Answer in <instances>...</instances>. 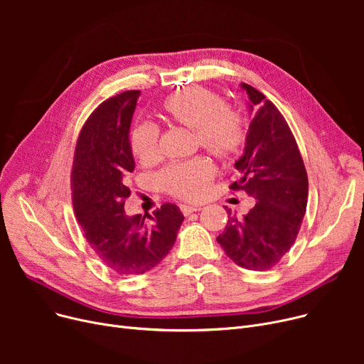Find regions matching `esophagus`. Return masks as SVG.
I'll return each mask as SVG.
<instances>
[{"instance_id":"1","label":"esophagus","mask_w":364,"mask_h":364,"mask_svg":"<svg viewBox=\"0 0 364 364\" xmlns=\"http://www.w3.org/2000/svg\"><path fill=\"white\" fill-rule=\"evenodd\" d=\"M180 209H181V213H183L184 215H190L192 213H198V211H200V208H199V206H188V205H181V206H180Z\"/></svg>"}]
</instances>
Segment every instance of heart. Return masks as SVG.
<instances>
[{
    "instance_id": "heart-1",
    "label": "heart",
    "mask_w": 364,
    "mask_h": 364,
    "mask_svg": "<svg viewBox=\"0 0 364 364\" xmlns=\"http://www.w3.org/2000/svg\"><path fill=\"white\" fill-rule=\"evenodd\" d=\"M165 117L177 125L195 131L198 143L211 155L227 159L235 156L246 139V122L242 114L228 109L225 102L211 90L192 87L168 95L162 103ZM159 132L151 124L132 128L129 146L132 155L147 164L158 158ZM214 169L206 159L196 158L168 166L161 176L166 192L181 199L203 198Z\"/></svg>"
}]
</instances>
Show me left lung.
Masks as SVG:
<instances>
[{
    "label": "left lung",
    "instance_id": "1",
    "mask_svg": "<svg viewBox=\"0 0 364 364\" xmlns=\"http://www.w3.org/2000/svg\"><path fill=\"white\" fill-rule=\"evenodd\" d=\"M247 110L254 118L246 134L243 155L235 162L239 180L230 188L243 190L257 202L228 221L217 237L225 255L246 270L265 272L294 245L307 208L309 178L296 141L277 107L247 84Z\"/></svg>",
    "mask_w": 364,
    "mask_h": 364
}]
</instances>
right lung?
I'll return each mask as SVG.
<instances>
[{
  "label": "right lung",
  "instance_id": "1",
  "mask_svg": "<svg viewBox=\"0 0 364 364\" xmlns=\"http://www.w3.org/2000/svg\"><path fill=\"white\" fill-rule=\"evenodd\" d=\"M140 91L103 102L85 122L75 149L72 199L92 251L122 276L143 274L174 246L184 221L180 208L165 203L149 215H127V177L136 168L129 128Z\"/></svg>",
  "mask_w": 364,
  "mask_h": 364
}]
</instances>
